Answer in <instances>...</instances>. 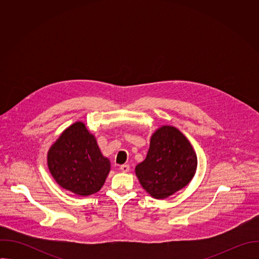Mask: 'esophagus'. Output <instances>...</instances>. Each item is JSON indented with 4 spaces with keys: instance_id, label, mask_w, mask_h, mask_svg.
Returning a JSON list of instances; mask_svg holds the SVG:
<instances>
[{
    "instance_id": "obj_1",
    "label": "esophagus",
    "mask_w": 259,
    "mask_h": 259,
    "mask_svg": "<svg viewBox=\"0 0 259 259\" xmlns=\"http://www.w3.org/2000/svg\"><path fill=\"white\" fill-rule=\"evenodd\" d=\"M120 169H121L123 172H128L129 169H130V167H129L128 164H124V165H121V166H120Z\"/></svg>"
}]
</instances>
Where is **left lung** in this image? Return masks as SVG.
Masks as SVG:
<instances>
[{
	"instance_id": "1",
	"label": "left lung",
	"mask_w": 259,
	"mask_h": 259,
	"mask_svg": "<svg viewBox=\"0 0 259 259\" xmlns=\"http://www.w3.org/2000/svg\"><path fill=\"white\" fill-rule=\"evenodd\" d=\"M197 165V155L187 137L174 127L163 126L152 136L146 158L135 173L152 197L165 199L187 186Z\"/></svg>"
}]
</instances>
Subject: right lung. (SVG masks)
Masks as SVG:
<instances>
[{
  "label": "right lung",
  "mask_w": 259,
  "mask_h": 259,
  "mask_svg": "<svg viewBox=\"0 0 259 259\" xmlns=\"http://www.w3.org/2000/svg\"><path fill=\"white\" fill-rule=\"evenodd\" d=\"M48 167L60 187L79 196H88L102 188L110 163L101 155L95 137L84 123L77 122L51 146Z\"/></svg>",
  "instance_id": "add662e5"
}]
</instances>
